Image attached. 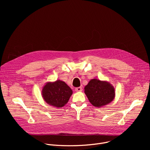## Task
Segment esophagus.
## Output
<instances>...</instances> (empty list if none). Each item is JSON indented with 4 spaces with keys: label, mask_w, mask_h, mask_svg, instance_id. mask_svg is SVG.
I'll return each mask as SVG.
<instances>
[{
    "label": "esophagus",
    "mask_w": 150,
    "mask_h": 150,
    "mask_svg": "<svg viewBox=\"0 0 150 150\" xmlns=\"http://www.w3.org/2000/svg\"><path fill=\"white\" fill-rule=\"evenodd\" d=\"M82 87H77V88H75V91H77V92L82 91Z\"/></svg>",
    "instance_id": "obj_1"
}]
</instances>
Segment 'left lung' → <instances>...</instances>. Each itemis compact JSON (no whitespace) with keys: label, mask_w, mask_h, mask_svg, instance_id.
I'll return each mask as SVG.
<instances>
[{"label":"left lung","mask_w":150,"mask_h":150,"mask_svg":"<svg viewBox=\"0 0 150 150\" xmlns=\"http://www.w3.org/2000/svg\"><path fill=\"white\" fill-rule=\"evenodd\" d=\"M84 93L89 101L96 108H101L110 103L115 97V89L106 81L91 79L84 87Z\"/></svg>","instance_id":"8db88e82"}]
</instances>
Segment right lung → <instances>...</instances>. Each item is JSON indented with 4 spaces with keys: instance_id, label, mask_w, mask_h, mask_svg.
Returning a JSON list of instances; mask_svg holds the SVG:
<instances>
[{
    "instance_id": "right-lung-1",
    "label": "right lung",
    "mask_w": 150,
    "mask_h": 150,
    "mask_svg": "<svg viewBox=\"0 0 150 150\" xmlns=\"http://www.w3.org/2000/svg\"><path fill=\"white\" fill-rule=\"evenodd\" d=\"M73 92L71 88L61 80L48 82L42 88L41 96L47 104L60 108L68 102Z\"/></svg>"
}]
</instances>
